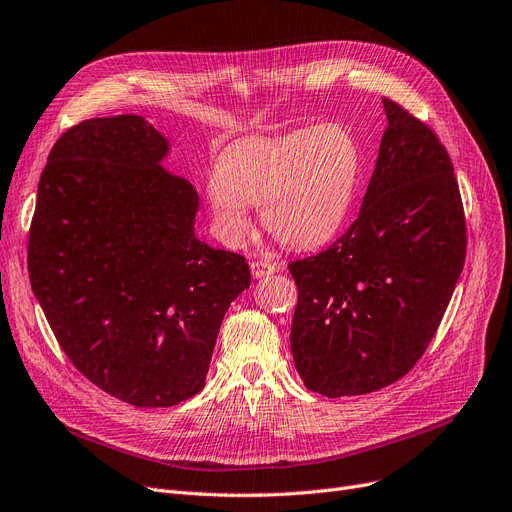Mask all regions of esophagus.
<instances>
[{
  "mask_svg": "<svg viewBox=\"0 0 512 512\" xmlns=\"http://www.w3.org/2000/svg\"><path fill=\"white\" fill-rule=\"evenodd\" d=\"M250 269H252V277L254 279H262V277H271V275H275L279 269H277V264H271V262H262V260H256V262H252L250 264Z\"/></svg>",
  "mask_w": 512,
  "mask_h": 512,
  "instance_id": "obj_1",
  "label": "esophagus"
}]
</instances>
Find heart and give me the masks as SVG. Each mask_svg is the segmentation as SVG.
<instances>
[{"label": "heart", "instance_id": "b5f03b06", "mask_svg": "<svg viewBox=\"0 0 512 512\" xmlns=\"http://www.w3.org/2000/svg\"><path fill=\"white\" fill-rule=\"evenodd\" d=\"M358 173L354 137L339 125H319L231 143L218 156L206 196L227 241L250 231L248 206H258L262 229L281 246L310 250L344 225Z\"/></svg>", "mask_w": 512, "mask_h": 512}]
</instances>
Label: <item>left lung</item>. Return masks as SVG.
<instances>
[{"mask_svg": "<svg viewBox=\"0 0 512 512\" xmlns=\"http://www.w3.org/2000/svg\"><path fill=\"white\" fill-rule=\"evenodd\" d=\"M387 129L362 208L298 287L291 354L310 392L362 396L402 379L427 350L467 256L452 160L431 127L383 97Z\"/></svg>", "mask_w": 512, "mask_h": 512, "instance_id": "obj_1", "label": "left lung"}]
</instances>
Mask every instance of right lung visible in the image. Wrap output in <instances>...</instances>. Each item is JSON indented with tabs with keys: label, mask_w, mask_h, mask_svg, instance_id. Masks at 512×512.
I'll return each mask as SVG.
<instances>
[{
	"label": "right lung",
	"mask_w": 512,
	"mask_h": 512,
	"mask_svg": "<svg viewBox=\"0 0 512 512\" xmlns=\"http://www.w3.org/2000/svg\"><path fill=\"white\" fill-rule=\"evenodd\" d=\"M168 141L120 114L70 127L47 156L29 231V279L60 348L93 385L139 408L204 387L218 329L250 287L246 258L193 235L189 181Z\"/></svg>",
	"instance_id": "add662e5"
}]
</instances>
